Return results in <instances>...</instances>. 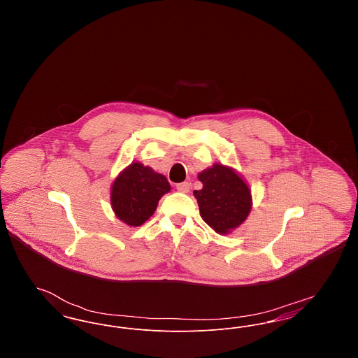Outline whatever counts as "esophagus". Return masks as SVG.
<instances>
[{"instance_id":"34e87169","label":"esophagus","mask_w":358,"mask_h":358,"mask_svg":"<svg viewBox=\"0 0 358 358\" xmlns=\"http://www.w3.org/2000/svg\"><path fill=\"white\" fill-rule=\"evenodd\" d=\"M178 192H182V193H187L189 189H190V184L189 182H180L176 185Z\"/></svg>"}]
</instances>
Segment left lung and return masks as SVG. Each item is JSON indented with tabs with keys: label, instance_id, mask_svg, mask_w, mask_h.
<instances>
[{
	"label": "left lung",
	"instance_id": "left-lung-1",
	"mask_svg": "<svg viewBox=\"0 0 358 358\" xmlns=\"http://www.w3.org/2000/svg\"><path fill=\"white\" fill-rule=\"evenodd\" d=\"M201 190H194L200 215L217 234L227 235L238 228L251 212V190L232 168L215 164L199 174Z\"/></svg>",
	"mask_w": 358,
	"mask_h": 358
}]
</instances>
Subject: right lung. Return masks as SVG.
Segmentation results:
<instances>
[{"label": "right lung", "instance_id": "obj_1", "mask_svg": "<svg viewBox=\"0 0 358 358\" xmlns=\"http://www.w3.org/2000/svg\"><path fill=\"white\" fill-rule=\"evenodd\" d=\"M171 190L166 177L139 162L127 166L111 187L115 216L130 227H139L153 216L159 199Z\"/></svg>", "mask_w": 358, "mask_h": 358}]
</instances>
